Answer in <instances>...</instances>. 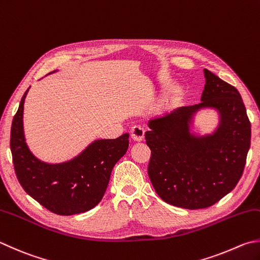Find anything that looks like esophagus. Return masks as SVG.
Listing matches in <instances>:
<instances>
[{
    "instance_id": "esophagus-1",
    "label": "esophagus",
    "mask_w": 260,
    "mask_h": 260,
    "mask_svg": "<svg viewBox=\"0 0 260 260\" xmlns=\"http://www.w3.org/2000/svg\"><path fill=\"white\" fill-rule=\"evenodd\" d=\"M145 137V129L140 125H135L131 129V138L135 141H143Z\"/></svg>"
}]
</instances>
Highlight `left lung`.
Returning <instances> with one entry per match:
<instances>
[{
	"instance_id": "obj_1",
	"label": "left lung",
	"mask_w": 260,
	"mask_h": 260,
	"mask_svg": "<svg viewBox=\"0 0 260 260\" xmlns=\"http://www.w3.org/2000/svg\"><path fill=\"white\" fill-rule=\"evenodd\" d=\"M204 73L202 103L149 120L145 134L155 191L165 203L187 209L207 208L231 192L250 148L251 124L240 92L209 70ZM207 107L219 112V126L210 135L191 134L194 114Z\"/></svg>"
}]
</instances>
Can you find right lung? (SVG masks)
<instances>
[{"mask_svg": "<svg viewBox=\"0 0 260 260\" xmlns=\"http://www.w3.org/2000/svg\"><path fill=\"white\" fill-rule=\"evenodd\" d=\"M13 117L10 137L12 160L23 190L50 212L69 216L94 208L104 196L116 161L129 147V134L100 139L64 163L48 164L32 155L23 134V104Z\"/></svg>", "mask_w": 260, "mask_h": 260, "instance_id": "add662e5", "label": "right lung"}]
</instances>
